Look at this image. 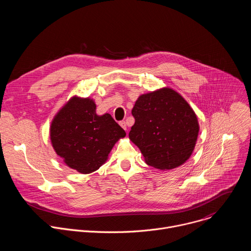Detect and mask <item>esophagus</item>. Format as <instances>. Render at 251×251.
<instances>
[{"instance_id":"obj_1","label":"esophagus","mask_w":251,"mask_h":251,"mask_svg":"<svg viewBox=\"0 0 251 251\" xmlns=\"http://www.w3.org/2000/svg\"><path fill=\"white\" fill-rule=\"evenodd\" d=\"M119 125H120L124 130L127 129V125H126V122H125V121H120V122H119Z\"/></svg>"}]
</instances>
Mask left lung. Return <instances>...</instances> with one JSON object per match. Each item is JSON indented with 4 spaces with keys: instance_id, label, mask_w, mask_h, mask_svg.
<instances>
[{
    "instance_id": "obj_1",
    "label": "left lung",
    "mask_w": 251,
    "mask_h": 251,
    "mask_svg": "<svg viewBox=\"0 0 251 251\" xmlns=\"http://www.w3.org/2000/svg\"><path fill=\"white\" fill-rule=\"evenodd\" d=\"M135 123L129 139L147 165L171 170L191 157L199 135L195 111L182 95L164 87L139 96L132 109Z\"/></svg>"
}]
</instances>
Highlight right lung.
I'll use <instances>...</instances> for the list:
<instances>
[{
    "mask_svg": "<svg viewBox=\"0 0 251 251\" xmlns=\"http://www.w3.org/2000/svg\"><path fill=\"white\" fill-rule=\"evenodd\" d=\"M125 136L110 114H96L92 99L77 96L65 103L50 125L54 151L69 168L81 174L98 170L115 143Z\"/></svg>",
    "mask_w": 251,
    "mask_h": 251,
    "instance_id": "right-lung-1",
    "label": "right lung"
}]
</instances>
